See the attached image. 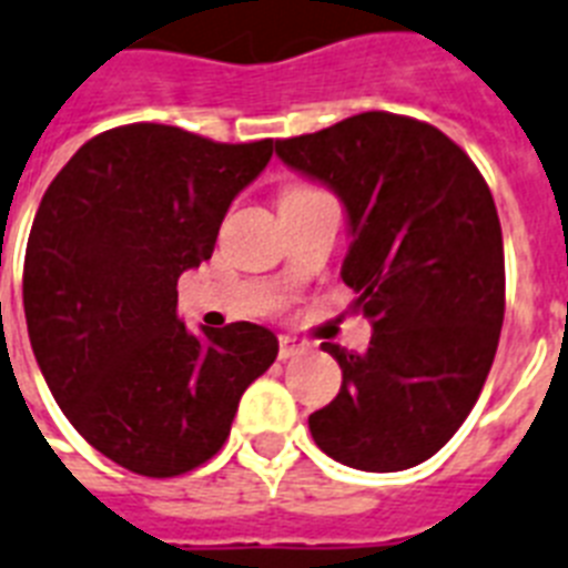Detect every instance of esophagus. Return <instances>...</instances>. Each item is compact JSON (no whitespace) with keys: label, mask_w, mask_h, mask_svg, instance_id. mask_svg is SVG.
<instances>
[{"label":"esophagus","mask_w":568,"mask_h":568,"mask_svg":"<svg viewBox=\"0 0 568 568\" xmlns=\"http://www.w3.org/2000/svg\"><path fill=\"white\" fill-rule=\"evenodd\" d=\"M307 351V342L298 339V336H281L278 342V357L281 359H293L298 357V354H304Z\"/></svg>","instance_id":"obj_1"}]
</instances>
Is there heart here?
Masks as SVG:
<instances>
[{"mask_svg":"<svg viewBox=\"0 0 568 568\" xmlns=\"http://www.w3.org/2000/svg\"><path fill=\"white\" fill-rule=\"evenodd\" d=\"M293 191H304V189H290V191H287V194H293Z\"/></svg>","mask_w":568,"mask_h":568,"instance_id":"1","label":"heart"}]
</instances>
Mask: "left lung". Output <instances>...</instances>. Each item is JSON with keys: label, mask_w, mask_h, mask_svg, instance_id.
<instances>
[{"label": "left lung", "mask_w": 568, "mask_h": 568, "mask_svg": "<svg viewBox=\"0 0 568 568\" xmlns=\"http://www.w3.org/2000/svg\"><path fill=\"white\" fill-rule=\"evenodd\" d=\"M287 168L348 214L342 281L372 322L365 354L334 342L339 395L311 415L322 453L368 473L435 456L479 400L505 318L503 226L453 139L395 112H359L275 142Z\"/></svg>", "instance_id": "obj_1"}]
</instances>
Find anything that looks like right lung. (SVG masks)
<instances>
[{"mask_svg":"<svg viewBox=\"0 0 568 568\" xmlns=\"http://www.w3.org/2000/svg\"><path fill=\"white\" fill-rule=\"evenodd\" d=\"M270 156L273 139L220 144L126 124L89 139L42 194L22 270L37 365L69 424L139 476L209 462L278 357L266 327L191 334L176 316V281L209 261L229 205Z\"/></svg>","mask_w":568,"mask_h":568,"instance_id":"add662e5","label":"right lung"}]
</instances>
